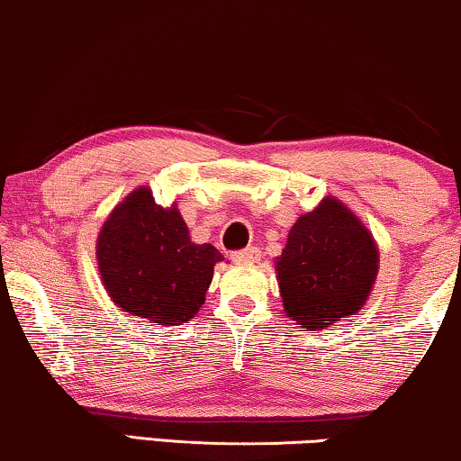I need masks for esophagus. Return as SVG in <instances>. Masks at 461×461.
I'll list each match as a JSON object with an SVG mask.
<instances>
[{
    "mask_svg": "<svg viewBox=\"0 0 461 461\" xmlns=\"http://www.w3.org/2000/svg\"><path fill=\"white\" fill-rule=\"evenodd\" d=\"M232 260L239 262V264H254V262L260 260V249L248 248V249L235 251V254H232Z\"/></svg>",
    "mask_w": 461,
    "mask_h": 461,
    "instance_id": "1",
    "label": "esophagus"
}]
</instances>
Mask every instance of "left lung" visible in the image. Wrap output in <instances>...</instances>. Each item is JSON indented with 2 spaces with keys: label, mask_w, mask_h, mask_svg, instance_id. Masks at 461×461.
<instances>
[{
  "label": "left lung",
  "mask_w": 461,
  "mask_h": 461,
  "mask_svg": "<svg viewBox=\"0 0 461 461\" xmlns=\"http://www.w3.org/2000/svg\"><path fill=\"white\" fill-rule=\"evenodd\" d=\"M275 270L283 311L314 331L361 311L375 285L380 249L363 220L327 194L289 229Z\"/></svg>",
  "instance_id": "8db88e82"
}]
</instances>
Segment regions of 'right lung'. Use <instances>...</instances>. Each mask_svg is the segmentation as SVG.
<instances>
[{
    "instance_id": "1",
    "label": "right lung",
    "mask_w": 461,
    "mask_h": 461,
    "mask_svg": "<svg viewBox=\"0 0 461 461\" xmlns=\"http://www.w3.org/2000/svg\"><path fill=\"white\" fill-rule=\"evenodd\" d=\"M222 260L212 243L191 241L176 201L157 205L149 186L125 194L96 239L98 273L115 306L166 327L199 312Z\"/></svg>"
}]
</instances>
